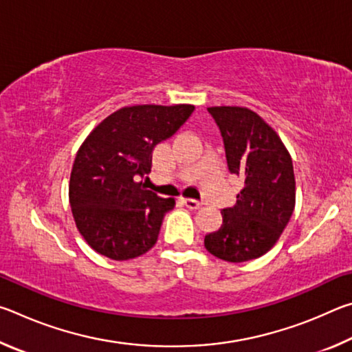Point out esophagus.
Returning a JSON list of instances; mask_svg holds the SVG:
<instances>
[{"instance_id": "esophagus-1", "label": "esophagus", "mask_w": 352, "mask_h": 352, "mask_svg": "<svg viewBox=\"0 0 352 352\" xmlns=\"http://www.w3.org/2000/svg\"><path fill=\"white\" fill-rule=\"evenodd\" d=\"M183 204L186 205L189 210H199V208L201 206V201L194 200V199H183Z\"/></svg>"}]
</instances>
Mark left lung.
<instances>
[{
	"mask_svg": "<svg viewBox=\"0 0 352 352\" xmlns=\"http://www.w3.org/2000/svg\"><path fill=\"white\" fill-rule=\"evenodd\" d=\"M223 138L226 163L243 188L222 211V226L205 236L216 258L245 262L275 245L295 208L294 164L287 148L258 113L245 107H210Z\"/></svg>",
	"mask_w": 352,
	"mask_h": 352,
	"instance_id": "8db88e82",
	"label": "left lung"
}]
</instances>
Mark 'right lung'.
Listing matches in <instances>:
<instances>
[{"mask_svg":"<svg viewBox=\"0 0 352 352\" xmlns=\"http://www.w3.org/2000/svg\"><path fill=\"white\" fill-rule=\"evenodd\" d=\"M192 111L189 104L124 107L82 142L71 169L69 205L94 252L127 261L157 243L175 200L158 197L141 178L151 172L153 147L170 138Z\"/></svg>","mask_w":352,"mask_h":352,"instance_id":"add662e5","label":"right lung"}]
</instances>
